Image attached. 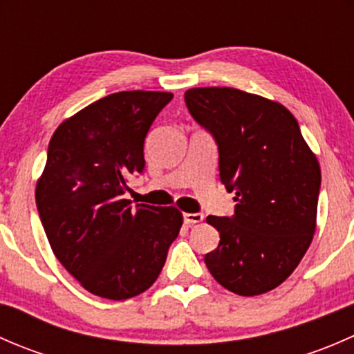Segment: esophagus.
I'll use <instances>...</instances> for the list:
<instances>
[{
    "mask_svg": "<svg viewBox=\"0 0 354 354\" xmlns=\"http://www.w3.org/2000/svg\"><path fill=\"white\" fill-rule=\"evenodd\" d=\"M183 221H185V224H188V226H192V224L202 223V221H203V214H200V212L190 214V212H187V214H183Z\"/></svg>",
    "mask_w": 354,
    "mask_h": 354,
    "instance_id": "1",
    "label": "esophagus"
}]
</instances>
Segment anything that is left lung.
Instances as JSON below:
<instances>
[{
    "instance_id": "8db88e82",
    "label": "left lung",
    "mask_w": 354,
    "mask_h": 354,
    "mask_svg": "<svg viewBox=\"0 0 354 354\" xmlns=\"http://www.w3.org/2000/svg\"><path fill=\"white\" fill-rule=\"evenodd\" d=\"M192 118L212 135L219 180L233 192L231 217L209 216L219 231L203 257L214 279L241 296L279 286L315 233L320 167L284 106L231 87L185 92Z\"/></svg>"
}]
</instances>
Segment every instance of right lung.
Returning a JSON list of instances; mask_svg holds the SVG:
<instances>
[{"instance_id":"right-lung-1","label":"right lung","mask_w":354,"mask_h":354,"mask_svg":"<svg viewBox=\"0 0 354 354\" xmlns=\"http://www.w3.org/2000/svg\"><path fill=\"white\" fill-rule=\"evenodd\" d=\"M169 92L106 95L58 127L35 203L56 259L88 292L137 296L156 283L183 224L174 207L123 198L145 169L144 142Z\"/></svg>"}]
</instances>
